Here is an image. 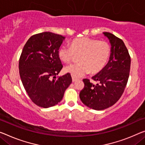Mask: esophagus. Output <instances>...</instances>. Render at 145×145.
<instances>
[{
  "label": "esophagus",
  "instance_id": "34e87169",
  "mask_svg": "<svg viewBox=\"0 0 145 145\" xmlns=\"http://www.w3.org/2000/svg\"><path fill=\"white\" fill-rule=\"evenodd\" d=\"M77 80V78H74V77H72V82H75L76 80Z\"/></svg>",
  "mask_w": 145,
  "mask_h": 145
}]
</instances>
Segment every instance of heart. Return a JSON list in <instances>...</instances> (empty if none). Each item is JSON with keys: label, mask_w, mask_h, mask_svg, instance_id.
<instances>
[{"label": "heart", "mask_w": 145, "mask_h": 145, "mask_svg": "<svg viewBox=\"0 0 145 145\" xmlns=\"http://www.w3.org/2000/svg\"><path fill=\"white\" fill-rule=\"evenodd\" d=\"M111 52L110 44L105 41L82 37L73 39L70 47L60 46L57 52L59 59L65 63H69L79 56L80 63L67 66L65 69L66 72L72 77L83 76L90 72L97 74L101 72L108 63Z\"/></svg>", "instance_id": "heart-1"}]
</instances>
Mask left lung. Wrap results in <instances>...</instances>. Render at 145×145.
<instances>
[{"label": "left lung", "mask_w": 145, "mask_h": 145, "mask_svg": "<svg viewBox=\"0 0 145 145\" xmlns=\"http://www.w3.org/2000/svg\"><path fill=\"white\" fill-rule=\"evenodd\" d=\"M110 40V60L101 72L92 77L99 83L93 84L84 79V88L80 93L83 104L95 110H103L113 106L124 93L130 74L131 58L123 41L112 34L104 32Z\"/></svg>", "instance_id": "left-lung-1"}]
</instances>
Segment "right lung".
<instances>
[{
    "label": "right lung",
    "mask_w": 145,
    "mask_h": 145,
    "mask_svg": "<svg viewBox=\"0 0 145 145\" xmlns=\"http://www.w3.org/2000/svg\"><path fill=\"white\" fill-rule=\"evenodd\" d=\"M64 39L49 32L35 34L26 42L20 56L22 83L32 101L41 108L58 104L72 82L69 73L56 78L63 67L57 52Z\"/></svg>",
    "instance_id": "1"
}]
</instances>
